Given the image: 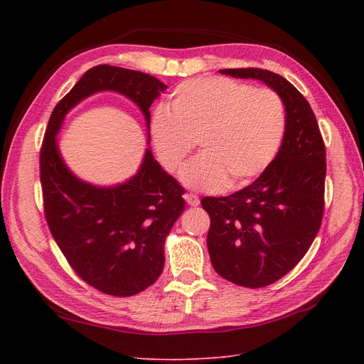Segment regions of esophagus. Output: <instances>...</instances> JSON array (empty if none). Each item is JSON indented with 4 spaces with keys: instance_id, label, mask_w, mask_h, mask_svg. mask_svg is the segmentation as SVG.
<instances>
[{
    "instance_id": "1",
    "label": "esophagus",
    "mask_w": 364,
    "mask_h": 364,
    "mask_svg": "<svg viewBox=\"0 0 364 364\" xmlns=\"http://www.w3.org/2000/svg\"><path fill=\"white\" fill-rule=\"evenodd\" d=\"M184 200H186L188 205H191V206H198L200 205V198L196 194H186V196H184Z\"/></svg>"
}]
</instances>
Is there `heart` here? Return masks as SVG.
Returning <instances> with one entry per match:
<instances>
[{
	"mask_svg": "<svg viewBox=\"0 0 364 364\" xmlns=\"http://www.w3.org/2000/svg\"><path fill=\"white\" fill-rule=\"evenodd\" d=\"M170 109L151 114V146L161 166L175 173L200 144L202 156L181 173L191 189L245 186L266 172L283 142L284 106L270 89L228 78L189 80L173 90Z\"/></svg>",
	"mask_w": 364,
	"mask_h": 364,
	"instance_id": "1",
	"label": "heart"
}]
</instances>
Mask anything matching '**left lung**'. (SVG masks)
<instances>
[{
	"mask_svg": "<svg viewBox=\"0 0 364 364\" xmlns=\"http://www.w3.org/2000/svg\"><path fill=\"white\" fill-rule=\"evenodd\" d=\"M219 72L264 82L286 111L283 142L266 172L228 197L202 198L211 218L206 244L215 272L262 288L297 266L321 228L326 145L310 103L283 76L262 68Z\"/></svg>",
	"mask_w": 364,
	"mask_h": 364,
	"instance_id": "left-lung-1",
	"label": "left lung"
}]
</instances>
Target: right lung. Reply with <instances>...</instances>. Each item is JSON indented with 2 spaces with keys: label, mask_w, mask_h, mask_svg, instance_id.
Masks as SVG:
<instances>
[{
  "label": "right lung",
  "mask_w": 364,
  "mask_h": 364,
  "mask_svg": "<svg viewBox=\"0 0 364 364\" xmlns=\"http://www.w3.org/2000/svg\"><path fill=\"white\" fill-rule=\"evenodd\" d=\"M167 86L142 72L92 67L51 112L41 151L45 218L68 264L109 296L149 288L164 269V242L184 211V189L145 150L137 173L115 186L82 181L60 156L56 136L68 111L98 92H115L141 109L150 144V106Z\"/></svg>",
  "instance_id": "add662e5"
}]
</instances>
